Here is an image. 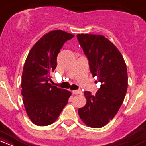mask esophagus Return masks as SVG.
<instances>
[{"instance_id": "esophagus-1", "label": "esophagus", "mask_w": 146, "mask_h": 146, "mask_svg": "<svg viewBox=\"0 0 146 146\" xmlns=\"http://www.w3.org/2000/svg\"><path fill=\"white\" fill-rule=\"evenodd\" d=\"M82 93V91L80 90H73V93L75 95H78Z\"/></svg>"}]
</instances>
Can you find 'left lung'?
Instances as JSON below:
<instances>
[{
    "label": "left lung",
    "mask_w": 146,
    "mask_h": 146,
    "mask_svg": "<svg viewBox=\"0 0 146 146\" xmlns=\"http://www.w3.org/2000/svg\"><path fill=\"white\" fill-rule=\"evenodd\" d=\"M77 38L93 77L102 83L95 95L84 92L86 104L79 108V116L88 127L102 128L113 119L124 100L128 84L126 64L116 46L104 36L81 33Z\"/></svg>",
    "instance_id": "8db88e82"
}]
</instances>
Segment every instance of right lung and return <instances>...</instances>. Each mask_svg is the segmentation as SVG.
I'll return each mask as SVG.
<instances>
[{
    "mask_svg": "<svg viewBox=\"0 0 146 146\" xmlns=\"http://www.w3.org/2000/svg\"><path fill=\"white\" fill-rule=\"evenodd\" d=\"M75 36L62 30L44 34L29 52L22 74L21 94L29 119L38 126L56 121L71 93L49 83L64 44Z\"/></svg>",
    "mask_w": 146,
    "mask_h": 146,
    "instance_id": "add662e5",
    "label": "right lung"
}]
</instances>
